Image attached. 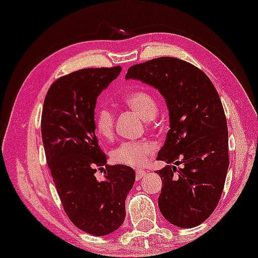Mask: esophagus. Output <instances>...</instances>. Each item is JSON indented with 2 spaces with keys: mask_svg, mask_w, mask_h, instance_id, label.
Masks as SVG:
<instances>
[{
  "mask_svg": "<svg viewBox=\"0 0 258 258\" xmlns=\"http://www.w3.org/2000/svg\"><path fill=\"white\" fill-rule=\"evenodd\" d=\"M146 174H147V172L144 171V170H137V172H136V177H137L138 180H139L140 178L144 177V176H146Z\"/></svg>",
  "mask_w": 258,
  "mask_h": 258,
  "instance_id": "obj_1",
  "label": "esophagus"
}]
</instances>
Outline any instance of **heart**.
Instances as JSON below:
<instances>
[{
	"label": "heart",
	"instance_id": "heart-1",
	"mask_svg": "<svg viewBox=\"0 0 258 258\" xmlns=\"http://www.w3.org/2000/svg\"><path fill=\"white\" fill-rule=\"evenodd\" d=\"M124 103L130 109L140 114L145 120H152L157 114L156 99L151 92L145 90H133L124 97ZM95 130L98 136L110 139L114 131V113L106 106L96 111ZM154 146L147 140L124 141L111 152L113 162L128 167H141L148 161L154 153Z\"/></svg>",
	"mask_w": 258,
	"mask_h": 258
}]
</instances>
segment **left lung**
<instances>
[{
  "label": "left lung",
  "mask_w": 258,
  "mask_h": 258,
  "mask_svg": "<svg viewBox=\"0 0 258 258\" xmlns=\"http://www.w3.org/2000/svg\"><path fill=\"white\" fill-rule=\"evenodd\" d=\"M126 79L139 80L166 99L170 125L156 159L166 167L159 197L161 213L174 226L192 228L217 207L227 175L228 128L218 91L201 69L162 56L130 67ZM182 164L177 169L169 166Z\"/></svg>",
  "instance_id": "1"
}]
</instances>
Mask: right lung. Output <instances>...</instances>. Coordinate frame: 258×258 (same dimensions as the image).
Returning a JSON list of instances; mask_svg holds the SVG:
<instances>
[{
	"mask_svg": "<svg viewBox=\"0 0 258 258\" xmlns=\"http://www.w3.org/2000/svg\"><path fill=\"white\" fill-rule=\"evenodd\" d=\"M120 71V66L86 68L57 79L41 114L46 161L64 212L76 227L95 236L122 225L125 199L136 180L131 167L106 164L95 134L96 99ZM97 168L103 180L94 176Z\"/></svg>",
	"mask_w": 258,
	"mask_h": 258,
	"instance_id": "add662e5",
	"label": "right lung"
}]
</instances>
